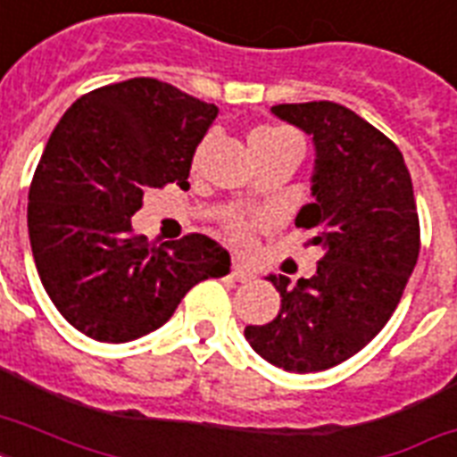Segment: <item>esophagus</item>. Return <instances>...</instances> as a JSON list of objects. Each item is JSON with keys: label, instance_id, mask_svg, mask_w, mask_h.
Listing matches in <instances>:
<instances>
[{"label": "esophagus", "instance_id": "1", "mask_svg": "<svg viewBox=\"0 0 457 457\" xmlns=\"http://www.w3.org/2000/svg\"><path fill=\"white\" fill-rule=\"evenodd\" d=\"M229 275H232V278H235L237 282H251V279H253V275H251L249 270H244V268L239 263L232 265V272H229Z\"/></svg>", "mask_w": 457, "mask_h": 457}]
</instances>
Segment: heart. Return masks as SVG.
<instances>
[{"mask_svg":"<svg viewBox=\"0 0 457 457\" xmlns=\"http://www.w3.org/2000/svg\"><path fill=\"white\" fill-rule=\"evenodd\" d=\"M285 142H299V137L294 135L292 130L287 128H272V125H265V128H258V130L251 132L249 145L251 149L256 146H275V145H285ZM206 149V142L196 149V156H194V163H199L201 154ZM263 218L261 215H251V213H229L222 222V228L229 235V239L239 246H249L251 237L258 228H263Z\"/></svg>","mask_w":457,"mask_h":457,"instance_id":"1","label":"heart"}]
</instances>
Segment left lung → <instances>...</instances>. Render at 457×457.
<instances>
[{"label":"left lung","mask_w":457,"mask_h":457,"mask_svg":"<svg viewBox=\"0 0 457 457\" xmlns=\"http://www.w3.org/2000/svg\"><path fill=\"white\" fill-rule=\"evenodd\" d=\"M272 113L312 135L315 201L296 215L325 256L296 285L265 278L278 318L244 337L287 372H320L365 348L396 311L420 256V218L403 154L375 125L334 102L278 104Z\"/></svg>","instance_id":"8db88e82"}]
</instances>
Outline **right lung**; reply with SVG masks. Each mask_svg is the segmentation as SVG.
Returning a JSON list of instances; mask_svg holds the SVG:
<instances>
[{"label": "right lung", "mask_w": 457, "mask_h": 457, "mask_svg": "<svg viewBox=\"0 0 457 457\" xmlns=\"http://www.w3.org/2000/svg\"><path fill=\"white\" fill-rule=\"evenodd\" d=\"M218 116L156 78L82 95L46 142L28 194V232L52 303L96 341L123 344L170 320L194 285L229 272L206 235L149 242L130 218L146 189H187L194 149Z\"/></svg>", "instance_id": "obj_1"}]
</instances>
